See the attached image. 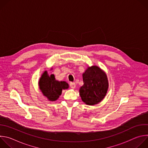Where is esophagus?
Here are the masks:
<instances>
[{"label": "esophagus", "instance_id": "esophagus-1", "mask_svg": "<svg viewBox=\"0 0 148 148\" xmlns=\"http://www.w3.org/2000/svg\"><path fill=\"white\" fill-rule=\"evenodd\" d=\"M70 87L71 88L74 89V88H75V87H76L75 84L74 82H70Z\"/></svg>", "mask_w": 148, "mask_h": 148}]
</instances>
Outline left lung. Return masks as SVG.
I'll return each mask as SVG.
<instances>
[{"label":"left lung","instance_id":"left-lung-1","mask_svg":"<svg viewBox=\"0 0 148 148\" xmlns=\"http://www.w3.org/2000/svg\"><path fill=\"white\" fill-rule=\"evenodd\" d=\"M84 85L79 89L82 101L88 105L100 102L108 89L107 76L99 67H89L82 74Z\"/></svg>","mask_w":148,"mask_h":148}]
</instances>
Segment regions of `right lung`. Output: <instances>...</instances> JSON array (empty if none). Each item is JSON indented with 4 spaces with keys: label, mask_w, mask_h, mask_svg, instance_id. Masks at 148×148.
<instances>
[{
    "label": "right lung",
    "mask_w": 148,
    "mask_h": 148,
    "mask_svg": "<svg viewBox=\"0 0 148 148\" xmlns=\"http://www.w3.org/2000/svg\"><path fill=\"white\" fill-rule=\"evenodd\" d=\"M38 85L43 94L51 101L57 100L61 95L62 90L67 89L69 87L66 81L56 80L54 74L49 75L47 71L41 75Z\"/></svg>",
    "instance_id": "right-lung-1"
}]
</instances>
